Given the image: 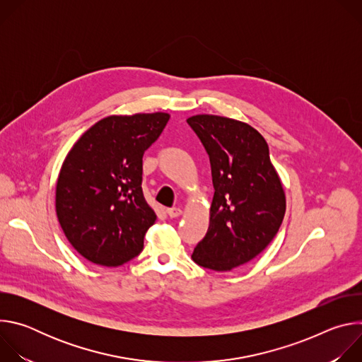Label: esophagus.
I'll list each match as a JSON object with an SVG mask.
<instances>
[{"mask_svg":"<svg viewBox=\"0 0 362 362\" xmlns=\"http://www.w3.org/2000/svg\"><path fill=\"white\" fill-rule=\"evenodd\" d=\"M166 214L170 216V218H177L182 215V211L179 208H169L166 209Z\"/></svg>","mask_w":362,"mask_h":362,"instance_id":"1","label":"esophagus"}]
</instances>
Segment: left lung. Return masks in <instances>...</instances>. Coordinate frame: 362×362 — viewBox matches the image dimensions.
<instances>
[{"instance_id": "obj_1", "label": "left lung", "mask_w": 362, "mask_h": 362, "mask_svg": "<svg viewBox=\"0 0 362 362\" xmlns=\"http://www.w3.org/2000/svg\"><path fill=\"white\" fill-rule=\"evenodd\" d=\"M186 122L209 154L215 189L209 228L192 259L212 271H230L272 242L285 216V192L259 132L212 115Z\"/></svg>"}]
</instances>
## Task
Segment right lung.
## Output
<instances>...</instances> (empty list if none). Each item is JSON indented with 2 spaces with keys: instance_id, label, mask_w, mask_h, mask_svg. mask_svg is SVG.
<instances>
[{
  "instance_id": "obj_1",
  "label": "right lung",
  "mask_w": 362,
  "mask_h": 362,
  "mask_svg": "<svg viewBox=\"0 0 362 362\" xmlns=\"http://www.w3.org/2000/svg\"><path fill=\"white\" fill-rule=\"evenodd\" d=\"M170 116H109L71 147L56 187V212L73 247L87 261L120 267L143 250L156 221L141 190L143 154Z\"/></svg>"
}]
</instances>
